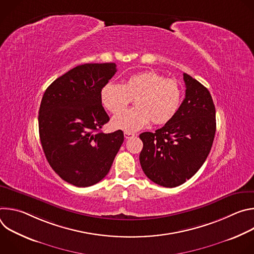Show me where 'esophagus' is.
I'll list each match as a JSON object with an SVG mask.
<instances>
[{
    "mask_svg": "<svg viewBox=\"0 0 254 254\" xmlns=\"http://www.w3.org/2000/svg\"><path fill=\"white\" fill-rule=\"evenodd\" d=\"M134 136V134L133 133H131V132H127V131H125V137L127 138V139H128V138H132Z\"/></svg>",
    "mask_w": 254,
    "mask_h": 254,
    "instance_id": "esophagus-1",
    "label": "esophagus"
}]
</instances>
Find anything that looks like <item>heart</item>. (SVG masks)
Segmentation results:
<instances>
[{
	"instance_id": "heart-1",
	"label": "heart",
	"mask_w": 254,
	"mask_h": 254,
	"mask_svg": "<svg viewBox=\"0 0 254 254\" xmlns=\"http://www.w3.org/2000/svg\"><path fill=\"white\" fill-rule=\"evenodd\" d=\"M183 89L173 78H165L155 71H143L129 76L124 83H106L100 91L103 106L118 114L134 99V108L125 111L113 119L115 128L136 131L151 122L154 125L169 123L178 113Z\"/></svg>"
}]
</instances>
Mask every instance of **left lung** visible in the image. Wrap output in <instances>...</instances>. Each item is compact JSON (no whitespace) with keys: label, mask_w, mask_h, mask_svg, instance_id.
<instances>
[{"label":"left lung","mask_w":254,"mask_h":254,"mask_svg":"<svg viewBox=\"0 0 254 254\" xmlns=\"http://www.w3.org/2000/svg\"><path fill=\"white\" fill-rule=\"evenodd\" d=\"M186 95L176 116L155 132L139 134V163L154 183L174 188L193 177L206 161L216 131V112L209 90L184 73Z\"/></svg>","instance_id":"left-lung-1"}]
</instances>
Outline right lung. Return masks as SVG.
Listing matches in <instances>:
<instances>
[{
	"label": "right lung",
	"instance_id": "1",
	"mask_svg": "<svg viewBox=\"0 0 254 254\" xmlns=\"http://www.w3.org/2000/svg\"><path fill=\"white\" fill-rule=\"evenodd\" d=\"M117 72L116 63H86L72 68L46 89L39 110V135L55 173L76 187L101 181L124 142L119 129L104 133L110 121L100 91Z\"/></svg>",
	"mask_w": 254,
	"mask_h": 254
}]
</instances>
